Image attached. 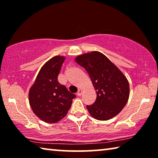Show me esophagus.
I'll return each mask as SVG.
<instances>
[{
	"label": "esophagus",
	"mask_w": 158,
	"mask_h": 158,
	"mask_svg": "<svg viewBox=\"0 0 158 158\" xmlns=\"http://www.w3.org/2000/svg\"><path fill=\"white\" fill-rule=\"evenodd\" d=\"M77 95H78V96H81V95H82V90L79 89V90H78V92L77 93Z\"/></svg>",
	"instance_id": "1"
}]
</instances>
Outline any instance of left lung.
<instances>
[{
    "label": "left lung",
    "instance_id": "1",
    "mask_svg": "<svg viewBox=\"0 0 158 158\" xmlns=\"http://www.w3.org/2000/svg\"><path fill=\"white\" fill-rule=\"evenodd\" d=\"M75 60L86 70L97 93L95 102L86 106L91 116L107 121L118 114L130 95L129 83L122 72L99 52L78 56Z\"/></svg>",
    "mask_w": 158,
    "mask_h": 158
}]
</instances>
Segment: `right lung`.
<instances>
[{"label": "right lung", "instance_id": "right-lung-1", "mask_svg": "<svg viewBox=\"0 0 158 158\" xmlns=\"http://www.w3.org/2000/svg\"><path fill=\"white\" fill-rule=\"evenodd\" d=\"M65 59V57L56 56L44 63L29 90V104L33 113L48 123L63 119L76 97L58 81Z\"/></svg>", "mask_w": 158, "mask_h": 158}]
</instances>
